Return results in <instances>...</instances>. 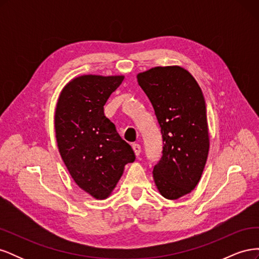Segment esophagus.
<instances>
[{
	"instance_id": "34e87169",
	"label": "esophagus",
	"mask_w": 259,
	"mask_h": 259,
	"mask_svg": "<svg viewBox=\"0 0 259 259\" xmlns=\"http://www.w3.org/2000/svg\"><path fill=\"white\" fill-rule=\"evenodd\" d=\"M132 147H133V150H134L136 156H138L140 154V152H142V147H140L138 144H134Z\"/></svg>"
}]
</instances>
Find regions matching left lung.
<instances>
[{
    "instance_id": "1",
    "label": "left lung",
    "mask_w": 259,
    "mask_h": 259,
    "mask_svg": "<svg viewBox=\"0 0 259 259\" xmlns=\"http://www.w3.org/2000/svg\"><path fill=\"white\" fill-rule=\"evenodd\" d=\"M160 124L163 151L153 168L162 197L190 193L202 176L209 149L206 106L191 73L183 67H154L137 74Z\"/></svg>"
}]
</instances>
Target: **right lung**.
<instances>
[{
    "label": "right lung",
    "mask_w": 259,
    "mask_h": 259,
    "mask_svg": "<svg viewBox=\"0 0 259 259\" xmlns=\"http://www.w3.org/2000/svg\"><path fill=\"white\" fill-rule=\"evenodd\" d=\"M123 80L124 75L76 76L60 92L55 110L61 159L74 183L97 200L110 197L124 166L135 161L132 147L104 113Z\"/></svg>",
    "instance_id": "1"
}]
</instances>
